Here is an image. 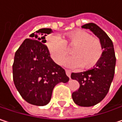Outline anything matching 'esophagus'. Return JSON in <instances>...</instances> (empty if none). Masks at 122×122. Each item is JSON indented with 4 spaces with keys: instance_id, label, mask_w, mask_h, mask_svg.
<instances>
[{
    "instance_id": "esophagus-1",
    "label": "esophagus",
    "mask_w": 122,
    "mask_h": 122,
    "mask_svg": "<svg viewBox=\"0 0 122 122\" xmlns=\"http://www.w3.org/2000/svg\"><path fill=\"white\" fill-rule=\"evenodd\" d=\"M66 73L67 76H68L69 78H71V71H68V70H66Z\"/></svg>"
}]
</instances>
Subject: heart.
<instances>
[{"label": "heart", "mask_w": 122, "mask_h": 122, "mask_svg": "<svg viewBox=\"0 0 122 122\" xmlns=\"http://www.w3.org/2000/svg\"><path fill=\"white\" fill-rule=\"evenodd\" d=\"M66 39L58 35H52L46 39V46L51 59L61 64L68 53V46H74L71 53L73 56L67 58L63 64L70 68L90 69L100 60L103 49L100 41L92 37L84 30H78L66 34Z\"/></svg>", "instance_id": "1"}]
</instances>
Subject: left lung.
Masks as SVG:
<instances>
[{
	"label": "left lung",
	"mask_w": 122,
	"mask_h": 122,
	"mask_svg": "<svg viewBox=\"0 0 122 122\" xmlns=\"http://www.w3.org/2000/svg\"><path fill=\"white\" fill-rule=\"evenodd\" d=\"M81 27L90 30L98 37L103 49L100 60L92 68L72 73L71 76L80 84L79 89L72 93L74 102L81 107H91L101 102L107 95L114 78L116 57L111 39L99 26L91 22Z\"/></svg>",
	"instance_id": "8db88e82"
}]
</instances>
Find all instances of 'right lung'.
Wrapping results in <instances>:
<instances>
[{
  "label": "right lung",
  "mask_w": 122,
  "mask_h": 122,
  "mask_svg": "<svg viewBox=\"0 0 122 122\" xmlns=\"http://www.w3.org/2000/svg\"><path fill=\"white\" fill-rule=\"evenodd\" d=\"M52 32L50 28H42L31 34L14 57L15 85L26 102L37 106L47 105L55 85L69 81L65 70L52 60L45 45V37Z\"/></svg>",
  "instance_id": "1"
}]
</instances>
